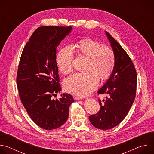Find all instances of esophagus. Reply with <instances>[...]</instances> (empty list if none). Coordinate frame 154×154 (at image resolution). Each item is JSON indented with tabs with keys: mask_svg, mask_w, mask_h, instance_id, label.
I'll return each mask as SVG.
<instances>
[{
	"mask_svg": "<svg viewBox=\"0 0 154 154\" xmlns=\"http://www.w3.org/2000/svg\"><path fill=\"white\" fill-rule=\"evenodd\" d=\"M73 97H74V100H80V99H82L80 97L77 96H73Z\"/></svg>",
	"mask_w": 154,
	"mask_h": 154,
	"instance_id": "esophagus-1",
	"label": "esophagus"
}]
</instances>
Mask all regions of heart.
Masks as SVG:
<instances>
[{"mask_svg": "<svg viewBox=\"0 0 154 154\" xmlns=\"http://www.w3.org/2000/svg\"><path fill=\"white\" fill-rule=\"evenodd\" d=\"M78 55L88 58L86 72L74 74L66 78L63 82L64 90L69 93L85 96L94 90L99 83V78L104 80L112 74L115 64L113 50L103 46L99 41L91 39H82L72 46ZM74 54L68 47L62 48L57 54L56 62L60 72L68 74L72 70Z\"/></svg>", "mask_w": 154, "mask_h": 154, "instance_id": "b5f03b06", "label": "heart"}]
</instances>
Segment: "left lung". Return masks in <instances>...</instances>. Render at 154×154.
<instances>
[{
	"label": "left lung",
	"instance_id": "left-lung-1",
	"mask_svg": "<svg viewBox=\"0 0 154 154\" xmlns=\"http://www.w3.org/2000/svg\"><path fill=\"white\" fill-rule=\"evenodd\" d=\"M115 55L112 74L98 90L107 94L105 100L99 99L100 109L89 117L91 123L102 130L112 128L121 123L132 105L137 91V75L134 64L125 50L109 33L105 32Z\"/></svg>",
	"mask_w": 154,
	"mask_h": 154
}]
</instances>
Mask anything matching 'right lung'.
Segmentation results:
<instances>
[{
	"label": "right lung",
	"mask_w": 154,
	"mask_h": 154,
	"mask_svg": "<svg viewBox=\"0 0 154 154\" xmlns=\"http://www.w3.org/2000/svg\"><path fill=\"white\" fill-rule=\"evenodd\" d=\"M71 30V26L38 27L20 58L16 77L20 99L33 121L45 130L57 128L66 122L69 106L74 102L66 93L58 100L52 99L61 90L57 47Z\"/></svg>",
	"instance_id": "add662e5"
}]
</instances>
